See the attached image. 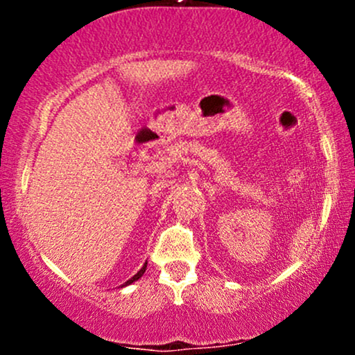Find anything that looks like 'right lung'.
<instances>
[{
    "mask_svg": "<svg viewBox=\"0 0 355 355\" xmlns=\"http://www.w3.org/2000/svg\"><path fill=\"white\" fill-rule=\"evenodd\" d=\"M145 270H146V262H145V266H144V267H141V268H140V270H138V272H137V274L132 277V279H128V280H126V282H125L123 285H121V287H125V285H130V284H133V282H135V280H138V279H140V277H141V275H144V274H145Z\"/></svg>",
    "mask_w": 355,
    "mask_h": 355,
    "instance_id": "1",
    "label": "right lung"
}]
</instances>
